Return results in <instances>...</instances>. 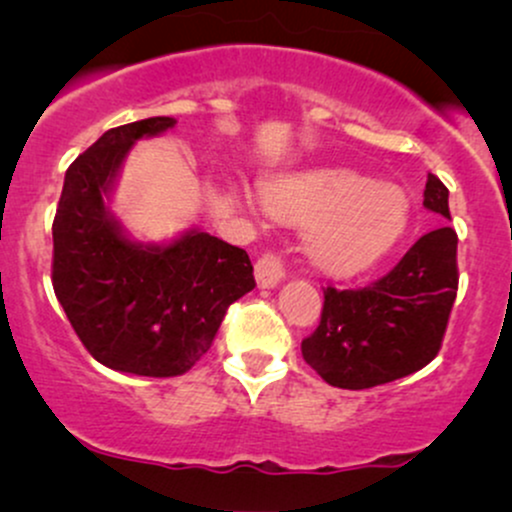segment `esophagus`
Segmentation results:
<instances>
[{
    "label": "esophagus",
    "mask_w": 512,
    "mask_h": 512,
    "mask_svg": "<svg viewBox=\"0 0 512 512\" xmlns=\"http://www.w3.org/2000/svg\"><path fill=\"white\" fill-rule=\"evenodd\" d=\"M286 276L284 262L276 255H264L255 262V279L260 289H274L276 284H281Z\"/></svg>",
    "instance_id": "obj_1"
}]
</instances>
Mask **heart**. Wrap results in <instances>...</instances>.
Here are the masks:
<instances>
[{
	"mask_svg": "<svg viewBox=\"0 0 512 512\" xmlns=\"http://www.w3.org/2000/svg\"><path fill=\"white\" fill-rule=\"evenodd\" d=\"M264 209L305 231V255L332 276H354L378 264L404 236L409 199L390 182L366 180L342 168L276 175L260 185ZM245 209L252 199L236 190Z\"/></svg>",
	"mask_w": 512,
	"mask_h": 512,
	"instance_id": "b5f03b06",
	"label": "heart"
}]
</instances>
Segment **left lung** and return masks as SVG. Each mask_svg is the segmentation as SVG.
Returning <instances> with one entry per match:
<instances>
[{
	"instance_id": "8db88e82",
	"label": "left lung",
	"mask_w": 512,
	"mask_h": 512,
	"mask_svg": "<svg viewBox=\"0 0 512 512\" xmlns=\"http://www.w3.org/2000/svg\"><path fill=\"white\" fill-rule=\"evenodd\" d=\"M424 207L450 221L448 187L431 173ZM455 296L457 233L440 226L366 289L327 286L320 325L301 344L305 363L342 390H366L416 373L436 358Z\"/></svg>"
}]
</instances>
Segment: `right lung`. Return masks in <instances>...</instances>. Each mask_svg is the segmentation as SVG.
<instances>
[{"label": "right lung", "mask_w": 512, "mask_h": 512, "mask_svg": "<svg viewBox=\"0 0 512 512\" xmlns=\"http://www.w3.org/2000/svg\"><path fill=\"white\" fill-rule=\"evenodd\" d=\"M175 127L146 117L108 129L64 175L52 223V286L88 354L117 373L173 378L209 351L228 305L255 289L248 252L190 228L134 240L110 209L139 139Z\"/></svg>", "instance_id": "obj_1"}]
</instances>
